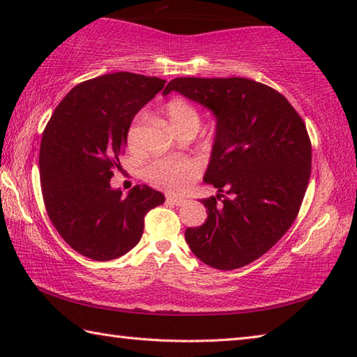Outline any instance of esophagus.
I'll list each match as a JSON object with an SVG mask.
<instances>
[{"label":"esophagus","instance_id":"esophagus-1","mask_svg":"<svg viewBox=\"0 0 357 357\" xmlns=\"http://www.w3.org/2000/svg\"><path fill=\"white\" fill-rule=\"evenodd\" d=\"M185 200L181 197L176 195H167V203H172V204H183Z\"/></svg>","mask_w":357,"mask_h":357}]
</instances>
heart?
Segmentation results:
<instances>
[{"mask_svg":"<svg viewBox=\"0 0 357 357\" xmlns=\"http://www.w3.org/2000/svg\"><path fill=\"white\" fill-rule=\"evenodd\" d=\"M164 114L170 129L176 135H181L187 130H198L200 128V113L189 100L183 98H174L167 102ZM143 118H137L130 124L128 130V148L132 153L138 151V138L142 132ZM202 173V164L195 159H155L144 167L143 178L149 184L159 189L181 192L189 185L193 179H197Z\"/></svg>","mask_w":357,"mask_h":357,"instance_id":"1","label":"heart"}]
</instances>
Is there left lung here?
<instances>
[{"label": "left lung", "instance_id": "obj_1", "mask_svg": "<svg viewBox=\"0 0 357 357\" xmlns=\"http://www.w3.org/2000/svg\"><path fill=\"white\" fill-rule=\"evenodd\" d=\"M206 107L215 137L203 181L217 195L202 200L208 219L185 241L211 268L231 271L264 255L293 225L312 168L305 124L275 89L250 78L181 77L167 84Z\"/></svg>", "mask_w": 357, "mask_h": 357}]
</instances>
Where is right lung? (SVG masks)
I'll use <instances>...</instances> for the list:
<instances>
[{
	"instance_id": "add662e5",
	"label": "right lung",
	"mask_w": 357,
	"mask_h": 357,
	"mask_svg": "<svg viewBox=\"0 0 357 357\" xmlns=\"http://www.w3.org/2000/svg\"><path fill=\"white\" fill-rule=\"evenodd\" d=\"M165 86V80L132 72L91 78L59 102L39 153L42 195L56 231L75 252L108 261L138 244L144 215L164 193L135 185L113 189V168L128 144L132 119Z\"/></svg>"
}]
</instances>
